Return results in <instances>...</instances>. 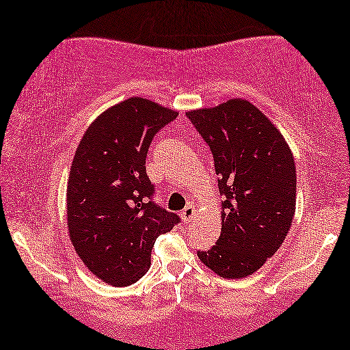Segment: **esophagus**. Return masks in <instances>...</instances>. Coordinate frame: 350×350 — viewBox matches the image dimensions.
I'll return each instance as SVG.
<instances>
[{
    "mask_svg": "<svg viewBox=\"0 0 350 350\" xmlns=\"http://www.w3.org/2000/svg\"><path fill=\"white\" fill-rule=\"evenodd\" d=\"M181 217H183V220H185V223H189V221L196 220V219H197V209H196V206H192V204L186 206V208L183 209Z\"/></svg>",
    "mask_w": 350,
    "mask_h": 350,
    "instance_id": "34e87169",
    "label": "esophagus"
}]
</instances>
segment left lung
<instances>
[{
    "label": "left lung",
    "instance_id": "1",
    "mask_svg": "<svg viewBox=\"0 0 350 350\" xmlns=\"http://www.w3.org/2000/svg\"><path fill=\"white\" fill-rule=\"evenodd\" d=\"M214 157L221 231L198 259L225 279L256 273L284 243L295 219L296 165L284 135L250 100L186 111Z\"/></svg>",
    "mask_w": 350,
    "mask_h": 350
}]
</instances>
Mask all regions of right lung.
I'll return each mask as SVG.
<instances>
[{
  "label": "right lung",
  "instance_id": "obj_1",
  "mask_svg": "<svg viewBox=\"0 0 350 350\" xmlns=\"http://www.w3.org/2000/svg\"><path fill=\"white\" fill-rule=\"evenodd\" d=\"M178 116L144 97L100 113L80 139L66 189L70 240L83 265L113 287H127L150 267L154 240L180 221L150 202L146 174L152 137Z\"/></svg>",
  "mask_w": 350,
  "mask_h": 350
}]
</instances>
